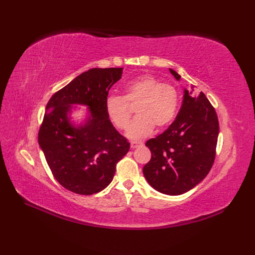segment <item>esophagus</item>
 <instances>
[{
	"mask_svg": "<svg viewBox=\"0 0 255 255\" xmlns=\"http://www.w3.org/2000/svg\"><path fill=\"white\" fill-rule=\"evenodd\" d=\"M142 143L141 142H137V141H130V148L132 149H136L137 146H139V145H141Z\"/></svg>",
	"mask_w": 255,
	"mask_h": 255,
	"instance_id": "obj_1",
	"label": "esophagus"
}]
</instances>
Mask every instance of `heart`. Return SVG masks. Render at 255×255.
I'll return each mask as SVG.
<instances>
[{"label": "heart", "mask_w": 255, "mask_h": 255, "mask_svg": "<svg viewBox=\"0 0 255 255\" xmlns=\"http://www.w3.org/2000/svg\"><path fill=\"white\" fill-rule=\"evenodd\" d=\"M137 104V117L130 123L127 136L138 140L150 135L154 127L163 128L170 123L177 111L179 94L173 85L159 83L152 75H141L125 85V96L111 95L105 99V112L114 125L126 129L132 110Z\"/></svg>", "instance_id": "heart-1"}]
</instances>
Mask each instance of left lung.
<instances>
[{"label":"left lung","mask_w":255,"mask_h":255,"mask_svg":"<svg viewBox=\"0 0 255 255\" xmlns=\"http://www.w3.org/2000/svg\"><path fill=\"white\" fill-rule=\"evenodd\" d=\"M176 81L181 75L169 69ZM219 134L215 109L201 91L183 89L181 110L164 133L146 141L151 159L142 172L151 186L169 196L189 191L213 166Z\"/></svg>","instance_id":"left-lung-1"}]
</instances>
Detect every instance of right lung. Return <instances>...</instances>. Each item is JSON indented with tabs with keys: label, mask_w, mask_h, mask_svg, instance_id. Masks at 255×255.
<instances>
[{
	"label": "right lung",
	"mask_w": 255,
	"mask_h": 255,
	"mask_svg": "<svg viewBox=\"0 0 255 255\" xmlns=\"http://www.w3.org/2000/svg\"><path fill=\"white\" fill-rule=\"evenodd\" d=\"M123 68H92L57 91L47 104L38 142L54 177L66 189L92 195L109 186L129 142L113 126L105 99ZM85 106L84 119L72 117Z\"/></svg>",
	"instance_id": "add662e5"
}]
</instances>
